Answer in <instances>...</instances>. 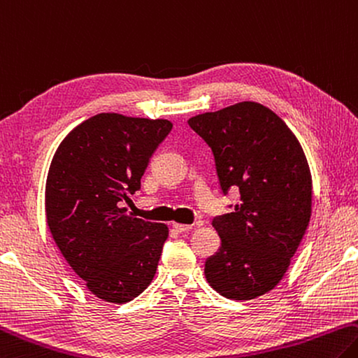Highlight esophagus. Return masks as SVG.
I'll list each match as a JSON object with an SVG mask.
<instances>
[{"label": "esophagus", "mask_w": 358, "mask_h": 358, "mask_svg": "<svg viewBox=\"0 0 358 358\" xmlns=\"http://www.w3.org/2000/svg\"><path fill=\"white\" fill-rule=\"evenodd\" d=\"M172 229L177 231V233H185V231H189L192 229V225H185V224H173Z\"/></svg>", "instance_id": "esophagus-1"}]
</instances>
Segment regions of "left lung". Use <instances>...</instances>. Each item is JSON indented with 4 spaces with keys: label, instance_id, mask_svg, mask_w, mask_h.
Segmentation results:
<instances>
[{
    "label": "left lung",
    "instance_id": "obj_1",
    "mask_svg": "<svg viewBox=\"0 0 358 358\" xmlns=\"http://www.w3.org/2000/svg\"><path fill=\"white\" fill-rule=\"evenodd\" d=\"M211 148L220 191H239L231 213L213 219L220 236L206 258L208 283L224 297L247 301L275 288L307 230L311 175L296 136L259 103L187 120Z\"/></svg>",
    "mask_w": 358,
    "mask_h": 358
}]
</instances>
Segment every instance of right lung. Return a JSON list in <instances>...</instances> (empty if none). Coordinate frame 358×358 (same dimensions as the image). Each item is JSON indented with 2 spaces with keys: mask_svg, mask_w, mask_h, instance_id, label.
<instances>
[{
  "mask_svg": "<svg viewBox=\"0 0 358 358\" xmlns=\"http://www.w3.org/2000/svg\"><path fill=\"white\" fill-rule=\"evenodd\" d=\"M169 120L103 113L61 142L51 161L45 213L56 245L96 297L125 303L153 280L169 230L122 206L141 178Z\"/></svg>",
  "mask_w": 358,
  "mask_h": 358,
  "instance_id": "1",
  "label": "right lung"
}]
</instances>
